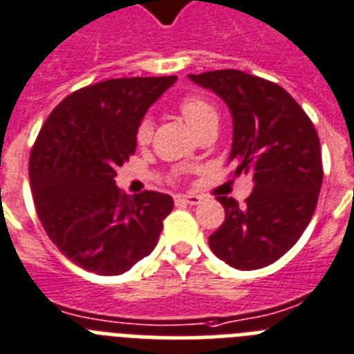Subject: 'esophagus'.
I'll list each match as a JSON object with an SVG mask.
<instances>
[{"label": "esophagus", "mask_w": 354, "mask_h": 354, "mask_svg": "<svg viewBox=\"0 0 354 354\" xmlns=\"http://www.w3.org/2000/svg\"><path fill=\"white\" fill-rule=\"evenodd\" d=\"M174 201L185 203V205H198V203L201 201V198L196 194H178V196H174Z\"/></svg>", "instance_id": "1"}]
</instances>
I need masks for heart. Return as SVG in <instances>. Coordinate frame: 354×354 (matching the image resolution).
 Listing matches in <instances>:
<instances>
[{
  "label": "heart",
  "instance_id": "heart-1",
  "mask_svg": "<svg viewBox=\"0 0 354 354\" xmlns=\"http://www.w3.org/2000/svg\"><path fill=\"white\" fill-rule=\"evenodd\" d=\"M178 110L183 115V119L192 126V130L196 133H199L210 122H217V119H219V113H217L215 104L205 96H198V94H190V96L183 97L178 103ZM151 121L149 119H142L137 124V130H135V142L139 144V146H147V144L151 142Z\"/></svg>",
  "mask_w": 354,
  "mask_h": 354
}]
</instances>
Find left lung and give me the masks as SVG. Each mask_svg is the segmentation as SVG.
Segmentation results:
<instances>
[{
  "instance_id": "1",
  "label": "left lung",
  "mask_w": 354,
  "mask_h": 354,
  "mask_svg": "<svg viewBox=\"0 0 354 354\" xmlns=\"http://www.w3.org/2000/svg\"><path fill=\"white\" fill-rule=\"evenodd\" d=\"M189 78L228 104L235 174L253 176L244 207L217 196L226 217L208 236L215 257L241 270L283 257L308 226L322 185L319 135L297 101L269 80L244 71H207Z\"/></svg>"
}]
</instances>
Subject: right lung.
I'll use <instances>...</instances> for the list:
<instances>
[{
  "mask_svg": "<svg viewBox=\"0 0 354 354\" xmlns=\"http://www.w3.org/2000/svg\"><path fill=\"white\" fill-rule=\"evenodd\" d=\"M176 76L113 78L78 88L49 113L30 155L42 228L82 269L122 274L151 253L173 210L169 194L126 196L115 171L135 155V130Z\"/></svg>",
  "mask_w": 354,
  "mask_h": 354,
  "instance_id": "obj_1",
  "label": "right lung"
}]
</instances>
